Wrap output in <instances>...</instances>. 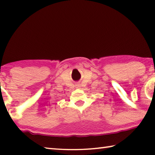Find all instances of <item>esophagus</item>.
Instances as JSON below:
<instances>
[{
    "label": "esophagus",
    "mask_w": 155,
    "mask_h": 155,
    "mask_svg": "<svg viewBox=\"0 0 155 155\" xmlns=\"http://www.w3.org/2000/svg\"><path fill=\"white\" fill-rule=\"evenodd\" d=\"M76 87H77V88H78V87H80V85H78V84H77V85H76Z\"/></svg>",
    "instance_id": "obj_1"
}]
</instances>
